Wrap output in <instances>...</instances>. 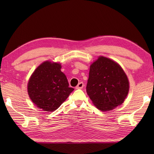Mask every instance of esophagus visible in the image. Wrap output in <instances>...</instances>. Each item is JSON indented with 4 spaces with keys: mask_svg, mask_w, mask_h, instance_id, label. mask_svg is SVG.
Listing matches in <instances>:
<instances>
[{
    "mask_svg": "<svg viewBox=\"0 0 154 154\" xmlns=\"http://www.w3.org/2000/svg\"><path fill=\"white\" fill-rule=\"evenodd\" d=\"M83 87H84V83L83 82H80L75 88H76L77 89H82Z\"/></svg>",
    "mask_w": 154,
    "mask_h": 154,
    "instance_id": "34e87169",
    "label": "esophagus"
}]
</instances>
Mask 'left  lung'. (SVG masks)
Listing matches in <instances>:
<instances>
[{
	"label": "left lung",
	"mask_w": 154,
	"mask_h": 154,
	"mask_svg": "<svg viewBox=\"0 0 154 154\" xmlns=\"http://www.w3.org/2000/svg\"><path fill=\"white\" fill-rule=\"evenodd\" d=\"M86 89L97 109L107 111L123 103L128 93L129 82L119 64L101 56L91 65Z\"/></svg>",
	"instance_id": "obj_1"
}]
</instances>
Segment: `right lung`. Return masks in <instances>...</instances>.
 <instances>
[{"label":"right lung","mask_w":154,"mask_h":154,"mask_svg":"<svg viewBox=\"0 0 154 154\" xmlns=\"http://www.w3.org/2000/svg\"><path fill=\"white\" fill-rule=\"evenodd\" d=\"M61 65L45 61L32 75L28 93L35 106L44 111L57 109L74 90L69 87L67 79L61 71Z\"/></svg>","instance_id":"right-lung-1"}]
</instances>
